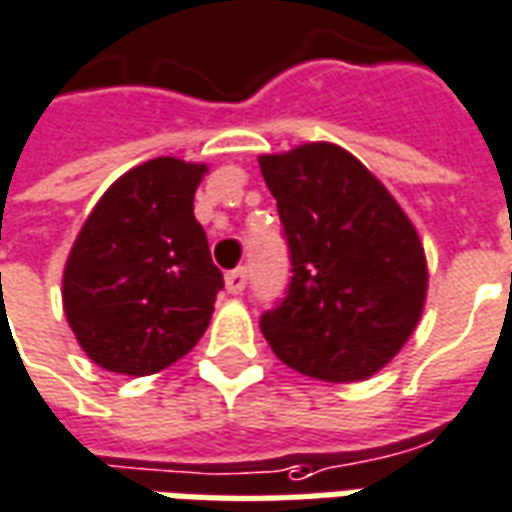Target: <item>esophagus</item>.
I'll list each match as a JSON object with an SVG mask.
<instances>
[{
	"label": "esophagus",
	"mask_w": 512,
	"mask_h": 512,
	"mask_svg": "<svg viewBox=\"0 0 512 512\" xmlns=\"http://www.w3.org/2000/svg\"><path fill=\"white\" fill-rule=\"evenodd\" d=\"M245 286H248V267H237V270L226 273V289L231 295H242Z\"/></svg>",
	"instance_id": "obj_1"
}]
</instances>
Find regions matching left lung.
I'll list each match as a JSON object with an SVG mask.
<instances>
[{"label":"left lung","mask_w":512,"mask_h":512,"mask_svg":"<svg viewBox=\"0 0 512 512\" xmlns=\"http://www.w3.org/2000/svg\"><path fill=\"white\" fill-rule=\"evenodd\" d=\"M292 278L262 314L273 353L300 375L355 383L389 364L422 317L427 262L391 192L344 148L306 143L259 157Z\"/></svg>","instance_id":"left-lung-1"}]
</instances>
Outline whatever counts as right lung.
I'll use <instances>...</instances> for the list:
<instances>
[{"instance_id":"add662e5","label":"right lung","mask_w":512,"mask_h":512,"mask_svg":"<svg viewBox=\"0 0 512 512\" xmlns=\"http://www.w3.org/2000/svg\"><path fill=\"white\" fill-rule=\"evenodd\" d=\"M206 165L148 159L93 206L68 253L63 308L76 342L110 372L154 375L204 336L223 273L192 215Z\"/></svg>"}]
</instances>
